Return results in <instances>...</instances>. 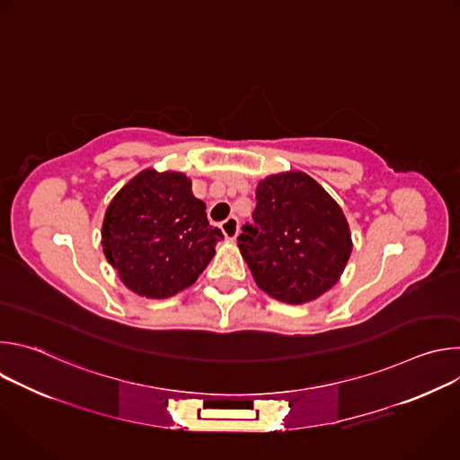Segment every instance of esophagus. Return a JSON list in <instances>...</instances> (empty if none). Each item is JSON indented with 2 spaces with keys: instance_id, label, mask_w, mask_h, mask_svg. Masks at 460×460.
Returning <instances> with one entry per match:
<instances>
[{
  "instance_id": "obj_1",
  "label": "esophagus",
  "mask_w": 460,
  "mask_h": 460,
  "mask_svg": "<svg viewBox=\"0 0 460 460\" xmlns=\"http://www.w3.org/2000/svg\"><path fill=\"white\" fill-rule=\"evenodd\" d=\"M220 229H222V233H224V236L227 240H234L236 234H238V220H236V217H229L227 220H224L220 224Z\"/></svg>"
}]
</instances>
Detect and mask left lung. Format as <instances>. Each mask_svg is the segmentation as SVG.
I'll use <instances>...</instances> for the list:
<instances>
[{"instance_id": "8db88e82", "label": "left lung", "mask_w": 460, "mask_h": 460, "mask_svg": "<svg viewBox=\"0 0 460 460\" xmlns=\"http://www.w3.org/2000/svg\"><path fill=\"white\" fill-rule=\"evenodd\" d=\"M238 247L256 286L286 304H305L332 289L353 242L341 206L300 171L271 174L256 185L252 222Z\"/></svg>"}]
</instances>
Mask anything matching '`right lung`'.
<instances>
[{
  "instance_id": "1",
  "label": "right lung",
  "mask_w": 460,
  "mask_h": 460,
  "mask_svg": "<svg viewBox=\"0 0 460 460\" xmlns=\"http://www.w3.org/2000/svg\"><path fill=\"white\" fill-rule=\"evenodd\" d=\"M224 234L183 172L146 169L109 204L102 245L119 280L140 296L167 298L192 286Z\"/></svg>"
}]
</instances>
